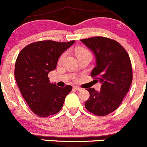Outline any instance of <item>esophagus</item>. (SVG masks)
Masks as SVG:
<instances>
[{
  "label": "esophagus",
  "mask_w": 147,
  "mask_h": 147,
  "mask_svg": "<svg viewBox=\"0 0 147 147\" xmlns=\"http://www.w3.org/2000/svg\"><path fill=\"white\" fill-rule=\"evenodd\" d=\"M74 90H77V91H80V90H81L82 88H80V87L74 86Z\"/></svg>",
  "instance_id": "esophagus-1"
}]
</instances>
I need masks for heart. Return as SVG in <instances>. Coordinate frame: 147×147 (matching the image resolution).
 Listing matches in <instances>:
<instances>
[{"label":"heart","mask_w":147,"mask_h":147,"mask_svg":"<svg viewBox=\"0 0 147 147\" xmlns=\"http://www.w3.org/2000/svg\"><path fill=\"white\" fill-rule=\"evenodd\" d=\"M75 53H76V55L77 56V57H78L80 56V55H82L83 54H87V53H89V54H90V52L88 51L87 49L84 48H82V47H78V48H76ZM64 56H65V54H63L61 55V57H59V62H61V61L63 60Z\"/></svg>","instance_id":"b5f03b06"}]
</instances>
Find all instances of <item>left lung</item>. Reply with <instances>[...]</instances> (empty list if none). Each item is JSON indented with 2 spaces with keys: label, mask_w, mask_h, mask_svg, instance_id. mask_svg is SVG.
Wrapping results in <instances>:
<instances>
[{
  "label": "left lung",
  "mask_w": 147,
  "mask_h": 147,
  "mask_svg": "<svg viewBox=\"0 0 147 147\" xmlns=\"http://www.w3.org/2000/svg\"><path fill=\"white\" fill-rule=\"evenodd\" d=\"M80 41L94 54L96 66L91 77L102 83L99 92L87 89L90 97L85 107L93 114L106 116L119 107L130 89L132 80L130 57L119 42L111 38L96 36Z\"/></svg>",
  "instance_id": "left-lung-1"
}]
</instances>
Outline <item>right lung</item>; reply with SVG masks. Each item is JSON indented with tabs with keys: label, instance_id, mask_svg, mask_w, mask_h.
I'll return each mask as SVG.
<instances>
[{
	"label": "right lung",
	"instance_id": "right-lung-1",
	"mask_svg": "<svg viewBox=\"0 0 147 147\" xmlns=\"http://www.w3.org/2000/svg\"><path fill=\"white\" fill-rule=\"evenodd\" d=\"M74 42L38 41L19 53L15 68L17 84L30 109L40 117L58 113L71 91V86L60 88L50 83L48 74L56 69L60 55Z\"/></svg>",
	"mask_w": 147,
	"mask_h": 147
}]
</instances>
